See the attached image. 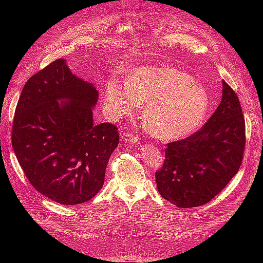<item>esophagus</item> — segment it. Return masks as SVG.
Returning <instances> with one entry per match:
<instances>
[{
  "label": "esophagus",
  "mask_w": 263,
  "mask_h": 263,
  "mask_svg": "<svg viewBox=\"0 0 263 263\" xmlns=\"http://www.w3.org/2000/svg\"><path fill=\"white\" fill-rule=\"evenodd\" d=\"M123 135V137H122V139L125 141V142H138V137H136V136H133V135H130V134H122Z\"/></svg>",
  "instance_id": "esophagus-1"
}]
</instances>
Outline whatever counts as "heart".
<instances>
[{"instance_id": "obj_1", "label": "heart", "mask_w": 263, "mask_h": 263, "mask_svg": "<svg viewBox=\"0 0 263 263\" xmlns=\"http://www.w3.org/2000/svg\"><path fill=\"white\" fill-rule=\"evenodd\" d=\"M144 102L142 121L156 138L165 141L194 132L209 108L204 87L171 67H140L127 83L110 80L105 86L104 104L114 115H130Z\"/></svg>"}]
</instances>
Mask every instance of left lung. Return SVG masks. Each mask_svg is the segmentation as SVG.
Listing matches in <instances>:
<instances>
[{
    "instance_id": "obj_1",
    "label": "left lung",
    "mask_w": 263,
    "mask_h": 263,
    "mask_svg": "<svg viewBox=\"0 0 263 263\" xmlns=\"http://www.w3.org/2000/svg\"><path fill=\"white\" fill-rule=\"evenodd\" d=\"M246 126L237 94L222 81L221 102L200 130L169 142L156 182L160 195L178 208L204 205L239 170Z\"/></svg>"
}]
</instances>
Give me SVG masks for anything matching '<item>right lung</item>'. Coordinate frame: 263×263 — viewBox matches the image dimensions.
Returning a JSON list of instances; mask_svg holds the SVG:
<instances>
[{
    "label": "right lung",
    "mask_w": 263,
    "mask_h": 263,
    "mask_svg": "<svg viewBox=\"0 0 263 263\" xmlns=\"http://www.w3.org/2000/svg\"><path fill=\"white\" fill-rule=\"evenodd\" d=\"M99 92L57 59L30 77L15 109L12 146L39 193L63 205L91 200L104 183L118 128L94 124ZM61 100V102L59 101Z\"/></svg>",
    "instance_id": "right-lung-1"
}]
</instances>
